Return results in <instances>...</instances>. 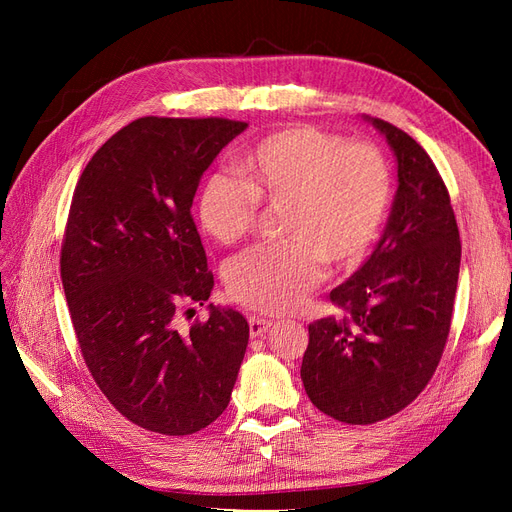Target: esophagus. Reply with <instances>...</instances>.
<instances>
[{
  "mask_svg": "<svg viewBox=\"0 0 512 512\" xmlns=\"http://www.w3.org/2000/svg\"><path fill=\"white\" fill-rule=\"evenodd\" d=\"M250 335L252 337H260L265 335L271 327H273V320H267V318H260V316H250Z\"/></svg>",
  "mask_w": 512,
  "mask_h": 512,
  "instance_id": "esophagus-1",
  "label": "esophagus"
}]
</instances>
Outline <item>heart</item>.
<instances>
[{"label":"heart","instance_id":"obj_1","mask_svg":"<svg viewBox=\"0 0 512 512\" xmlns=\"http://www.w3.org/2000/svg\"><path fill=\"white\" fill-rule=\"evenodd\" d=\"M239 177L211 173L200 183L196 218L207 235L235 245L256 226L258 205L280 209L282 243L232 258L228 297L265 314L299 307L333 269L356 267L369 254L391 209L393 177L382 151L312 126L260 138L237 160Z\"/></svg>","mask_w":512,"mask_h":512}]
</instances>
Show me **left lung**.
<instances>
[{"label": "left lung", "mask_w": 512, "mask_h": 512, "mask_svg": "<svg viewBox=\"0 0 512 512\" xmlns=\"http://www.w3.org/2000/svg\"><path fill=\"white\" fill-rule=\"evenodd\" d=\"M391 145L397 194L376 250L331 290L346 318L309 324L301 380L335 421L371 425L421 395L451 331L461 241L446 185L404 130L365 117Z\"/></svg>", "instance_id": "obj_1"}]
</instances>
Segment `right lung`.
I'll return each instance as SVG.
<instances>
[{
    "label": "right lung",
    "instance_id": "right-lung-1",
    "mask_svg": "<svg viewBox=\"0 0 512 512\" xmlns=\"http://www.w3.org/2000/svg\"><path fill=\"white\" fill-rule=\"evenodd\" d=\"M245 128L141 117L94 153L72 196L59 265L81 354L117 412L164 436H190L226 410L250 339L239 312L213 303L188 333L173 322L213 290L190 209Z\"/></svg>",
    "mask_w": 512,
    "mask_h": 512
}]
</instances>
